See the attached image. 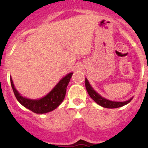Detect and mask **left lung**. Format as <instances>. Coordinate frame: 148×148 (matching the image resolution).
<instances>
[{
    "instance_id": "1",
    "label": "left lung",
    "mask_w": 148,
    "mask_h": 148,
    "mask_svg": "<svg viewBox=\"0 0 148 148\" xmlns=\"http://www.w3.org/2000/svg\"><path fill=\"white\" fill-rule=\"evenodd\" d=\"M85 86H86V91H87L88 94L89 95L90 97L95 102H97L98 104H99V105L102 106L103 107H105V108H118V107H122V106L128 104V103L132 100V99H130L127 101H125V102H113V101H110L108 100V99H104V98L101 97L99 94L97 93L94 90L93 88L91 86V85L89 84V82H88V80L86 79H85Z\"/></svg>"
}]
</instances>
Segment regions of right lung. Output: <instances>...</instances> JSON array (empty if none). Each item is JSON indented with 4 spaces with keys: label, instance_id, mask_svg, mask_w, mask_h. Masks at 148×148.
Listing matches in <instances>:
<instances>
[{
    "label": "right lung",
    "instance_id": "add662e5",
    "mask_svg": "<svg viewBox=\"0 0 148 148\" xmlns=\"http://www.w3.org/2000/svg\"><path fill=\"white\" fill-rule=\"evenodd\" d=\"M72 74L73 73L67 74L46 96L40 99H26L21 96L18 92L14 87L12 79H10V84L16 99L23 107L36 114H44L53 111L63 102L66 92L67 86L69 83Z\"/></svg>",
    "mask_w": 148,
    "mask_h": 148
}]
</instances>
